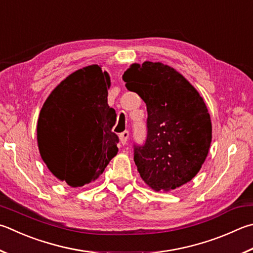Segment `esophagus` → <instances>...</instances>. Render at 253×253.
Segmentation results:
<instances>
[{
    "mask_svg": "<svg viewBox=\"0 0 253 253\" xmlns=\"http://www.w3.org/2000/svg\"><path fill=\"white\" fill-rule=\"evenodd\" d=\"M128 137H129V132H128L127 130L123 131L122 134L119 135V139H121L122 145H125V144H126V141H127V139H128Z\"/></svg>",
    "mask_w": 253,
    "mask_h": 253,
    "instance_id": "34e87169",
    "label": "esophagus"
}]
</instances>
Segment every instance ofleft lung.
Listing matches in <instances>:
<instances>
[{"instance_id": "left-lung-1", "label": "left lung", "mask_w": 253, "mask_h": 253, "mask_svg": "<svg viewBox=\"0 0 253 253\" xmlns=\"http://www.w3.org/2000/svg\"><path fill=\"white\" fill-rule=\"evenodd\" d=\"M128 90L147 106V138L134 145V162L147 185L168 191L190 181L208 155L212 127L198 91L163 63L132 64L124 73Z\"/></svg>"}]
</instances>
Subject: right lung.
<instances>
[{
    "instance_id": "add662e5",
    "label": "right lung",
    "mask_w": 253,
    "mask_h": 253,
    "mask_svg": "<svg viewBox=\"0 0 253 253\" xmlns=\"http://www.w3.org/2000/svg\"><path fill=\"white\" fill-rule=\"evenodd\" d=\"M111 79L98 65L86 66L59 83L45 100L38 122L41 157L71 187L94 181L117 155L112 131L115 109L107 104Z\"/></svg>"
}]
</instances>
